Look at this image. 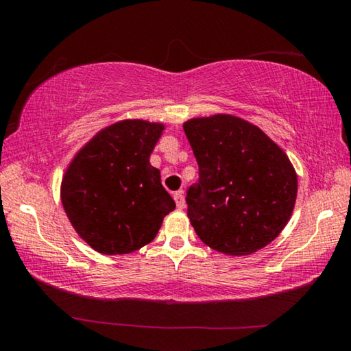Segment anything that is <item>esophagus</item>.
<instances>
[{"label":"esophagus","mask_w":351,"mask_h":351,"mask_svg":"<svg viewBox=\"0 0 351 351\" xmlns=\"http://www.w3.org/2000/svg\"><path fill=\"white\" fill-rule=\"evenodd\" d=\"M173 198H175V203L178 206V209H184V206H186V201H184V192L180 190V192H175L173 193Z\"/></svg>","instance_id":"esophagus-1"}]
</instances>
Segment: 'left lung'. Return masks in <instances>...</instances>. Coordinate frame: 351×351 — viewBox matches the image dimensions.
<instances>
[{
    "label": "left lung",
    "instance_id": "1",
    "mask_svg": "<svg viewBox=\"0 0 351 351\" xmlns=\"http://www.w3.org/2000/svg\"><path fill=\"white\" fill-rule=\"evenodd\" d=\"M199 169L187 190L195 232L218 252L249 255L289 221L297 175L287 154L258 127L230 114L184 122Z\"/></svg>",
    "mask_w": 351,
    "mask_h": 351
}]
</instances>
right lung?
I'll return each mask as SVG.
<instances>
[{
  "mask_svg": "<svg viewBox=\"0 0 351 351\" xmlns=\"http://www.w3.org/2000/svg\"><path fill=\"white\" fill-rule=\"evenodd\" d=\"M162 123L127 119L94 136L75 154L62 181V204L94 251L130 254L156 237L175 201L150 154Z\"/></svg>",
  "mask_w": 351,
  "mask_h": 351,
  "instance_id": "1",
  "label": "right lung"
}]
</instances>
